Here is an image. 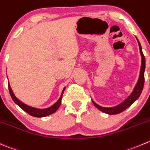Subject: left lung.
Returning <instances> with one entry per match:
<instances>
[{"label": "left lung", "mask_w": 150, "mask_h": 150, "mask_svg": "<svg viewBox=\"0 0 150 150\" xmlns=\"http://www.w3.org/2000/svg\"><path fill=\"white\" fill-rule=\"evenodd\" d=\"M137 39V38H136ZM138 43H139V50H140V53L141 56H142V66H141V70H140V75H139V80H138V82L136 83V86L133 88V91H132L131 94H130L127 98H126L124 101L122 103H120V105L117 106H114V107H110V108H105V107H102V106L99 105L97 103H94L92 100L93 104L97 108H98L99 110H101V111L104 112L105 114H110V115H114V114H120L121 112L124 111L125 109H127V108L130 107L136 100L139 97V96L142 94V91L143 90L144 88V70H145V57L143 54V52H142V46H141L140 42H139V40L137 39Z\"/></svg>", "instance_id": "1"}]
</instances>
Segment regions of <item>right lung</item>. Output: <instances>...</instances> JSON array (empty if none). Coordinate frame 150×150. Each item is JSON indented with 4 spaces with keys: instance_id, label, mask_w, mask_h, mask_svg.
Wrapping results in <instances>:
<instances>
[{
    "instance_id": "obj_1",
    "label": "right lung",
    "mask_w": 150,
    "mask_h": 150,
    "mask_svg": "<svg viewBox=\"0 0 150 150\" xmlns=\"http://www.w3.org/2000/svg\"><path fill=\"white\" fill-rule=\"evenodd\" d=\"M65 89V87L64 88L63 91H62V94H61L60 98L58 100V101L56 102L55 104H53V105L50 106V107L44 109H40V108H36L31 107V106H29L28 105L25 104V103H22L20 100H19L17 97H15V95L13 93L12 90H11V86H10L9 83H8V90H9L10 95H11V99L13 100V101L20 108H21L24 111L27 112L28 114H30V116L34 117H47V116L50 115V114H53L56 110H58V108H59V106L61 105V103H62V95L64 94V91Z\"/></svg>"
}]
</instances>
